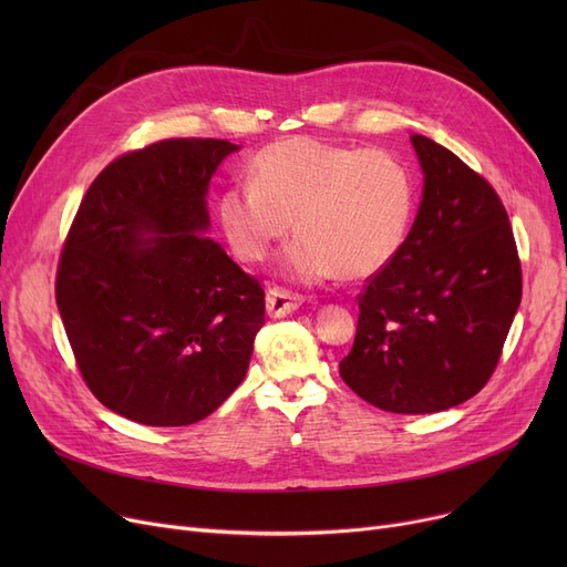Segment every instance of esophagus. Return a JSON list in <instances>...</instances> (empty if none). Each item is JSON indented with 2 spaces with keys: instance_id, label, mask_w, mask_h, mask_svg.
<instances>
[{
  "instance_id": "obj_1",
  "label": "esophagus",
  "mask_w": 567,
  "mask_h": 567,
  "mask_svg": "<svg viewBox=\"0 0 567 567\" xmlns=\"http://www.w3.org/2000/svg\"><path fill=\"white\" fill-rule=\"evenodd\" d=\"M303 303L301 293H293L282 287H271L266 291V312L268 317H287L293 310H299Z\"/></svg>"
}]
</instances>
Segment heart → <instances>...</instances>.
Segmentation results:
<instances>
[{
	"instance_id": "b5f03b06",
	"label": "heart",
	"mask_w": 567,
	"mask_h": 567,
	"mask_svg": "<svg viewBox=\"0 0 567 567\" xmlns=\"http://www.w3.org/2000/svg\"><path fill=\"white\" fill-rule=\"evenodd\" d=\"M252 184L218 195L216 214L231 252L264 261L289 234L287 276L321 282L363 280L402 250L415 212L411 169L391 152L291 137L261 148Z\"/></svg>"
}]
</instances>
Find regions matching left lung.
<instances>
[{
    "label": "left lung",
    "mask_w": 567,
    "mask_h": 567,
    "mask_svg": "<svg viewBox=\"0 0 567 567\" xmlns=\"http://www.w3.org/2000/svg\"><path fill=\"white\" fill-rule=\"evenodd\" d=\"M411 144L425 176L419 216L359 296L340 377L383 411L436 413L489 381L522 301V266L496 190L434 140Z\"/></svg>",
    "instance_id": "8db88e82"
}]
</instances>
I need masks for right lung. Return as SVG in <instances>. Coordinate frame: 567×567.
I'll use <instances>...</instances> for the list:
<instances>
[{"label":"right lung","mask_w":567,"mask_h":567,"mask_svg":"<svg viewBox=\"0 0 567 567\" xmlns=\"http://www.w3.org/2000/svg\"><path fill=\"white\" fill-rule=\"evenodd\" d=\"M238 144L176 137L112 161L56 268V308L89 391L154 427L193 425L244 381L264 289L204 236L206 193Z\"/></svg>","instance_id":"add662e5"}]
</instances>
